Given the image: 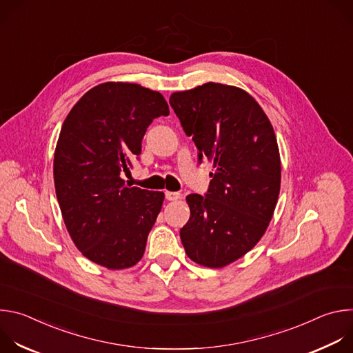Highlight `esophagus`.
Returning a JSON list of instances; mask_svg holds the SVG:
<instances>
[{
	"instance_id": "1",
	"label": "esophagus",
	"mask_w": 353,
	"mask_h": 353,
	"mask_svg": "<svg viewBox=\"0 0 353 353\" xmlns=\"http://www.w3.org/2000/svg\"><path fill=\"white\" fill-rule=\"evenodd\" d=\"M165 196L168 201H176L181 196V194L177 191H165Z\"/></svg>"
}]
</instances>
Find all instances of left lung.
Listing matches in <instances>:
<instances>
[{
    "label": "left lung",
    "instance_id": "obj_1",
    "mask_svg": "<svg viewBox=\"0 0 353 353\" xmlns=\"http://www.w3.org/2000/svg\"><path fill=\"white\" fill-rule=\"evenodd\" d=\"M170 106L198 149L214 162L208 191L185 196L190 219L180 229L185 254L221 268L253 248L274 215L281 159L274 128L240 88L208 82L170 96Z\"/></svg>",
    "mask_w": 353,
    "mask_h": 353
}]
</instances>
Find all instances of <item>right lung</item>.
Here are the masks:
<instances>
[{
	"mask_svg": "<svg viewBox=\"0 0 353 353\" xmlns=\"http://www.w3.org/2000/svg\"><path fill=\"white\" fill-rule=\"evenodd\" d=\"M165 97L137 83L106 82L88 90L67 116L54 154V184L71 239L109 270L135 265L163 204V192L128 187L121 172L139 159Z\"/></svg>",
	"mask_w": 353,
	"mask_h": 353,
	"instance_id": "1",
	"label": "right lung"
}]
</instances>
